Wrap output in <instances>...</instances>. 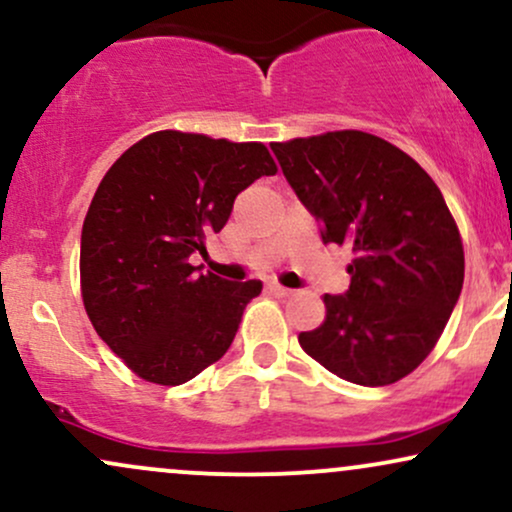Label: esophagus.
Returning <instances> with one entry per match:
<instances>
[{"mask_svg": "<svg viewBox=\"0 0 512 512\" xmlns=\"http://www.w3.org/2000/svg\"><path fill=\"white\" fill-rule=\"evenodd\" d=\"M267 291L272 293V296H276V298H289L291 293H293L291 289H286V286H279V284H269Z\"/></svg>", "mask_w": 512, "mask_h": 512, "instance_id": "obj_1", "label": "esophagus"}]
</instances>
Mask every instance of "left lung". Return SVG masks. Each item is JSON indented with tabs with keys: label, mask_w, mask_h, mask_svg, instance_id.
<instances>
[{
	"label": "left lung",
	"mask_w": 512,
	"mask_h": 512,
	"mask_svg": "<svg viewBox=\"0 0 512 512\" xmlns=\"http://www.w3.org/2000/svg\"><path fill=\"white\" fill-rule=\"evenodd\" d=\"M272 151L322 243L354 255L349 291L325 293V322L298 342L349 383H397L431 354L462 291L460 231L438 185L402 149L358 129Z\"/></svg>",
	"instance_id": "1"
}]
</instances>
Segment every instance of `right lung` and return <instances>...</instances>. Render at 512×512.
<instances>
[{"label": "right lung", "instance_id": "add662e5", "mask_svg": "<svg viewBox=\"0 0 512 512\" xmlns=\"http://www.w3.org/2000/svg\"><path fill=\"white\" fill-rule=\"evenodd\" d=\"M276 166L267 146L154 132L110 166L81 228V293L98 337L139 378L182 385L226 354L262 281L197 274L245 187Z\"/></svg>", "mask_w": 512, "mask_h": 512}]
</instances>
